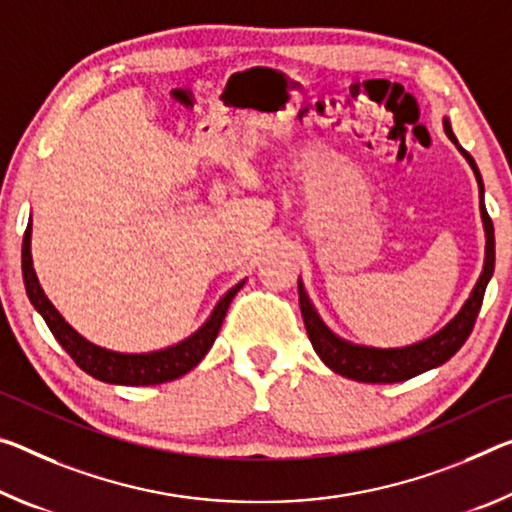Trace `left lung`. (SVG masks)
<instances>
[{"mask_svg": "<svg viewBox=\"0 0 512 512\" xmlns=\"http://www.w3.org/2000/svg\"><path fill=\"white\" fill-rule=\"evenodd\" d=\"M444 132L453 143H456V148L460 150L462 157L467 159V164L472 166L478 182V193H481V218H483V230H485V262H483L481 278H478L472 294H469V298L465 300V305L460 307V312L453 316V319L446 323L440 332H435L433 337L424 339V342H417L403 348L360 346L337 337L335 332L323 323L319 312L314 310L303 282L298 280L300 312H303L307 337H310L316 355H319L326 367H330L335 373H342V376L351 380H360V383H378V385L401 383V380L415 378L428 369L440 367V364L453 358V355L460 351V346L467 342V337L472 335L474 330L476 316L481 312L485 287H488V282L494 273V225L483 202V177L478 173L476 161L472 159V154L462 148L456 136H453L451 125L446 118H444Z\"/></svg>", "mask_w": 512, "mask_h": 512, "instance_id": "8db88e82", "label": "left lung"}]
</instances>
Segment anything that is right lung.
<instances>
[{
  "mask_svg": "<svg viewBox=\"0 0 512 512\" xmlns=\"http://www.w3.org/2000/svg\"><path fill=\"white\" fill-rule=\"evenodd\" d=\"M22 278L31 305L36 307V312L40 316H43L47 328H50L52 335L56 337V342L66 348V353L77 362L79 369H84L88 376L102 380V383L132 387L168 383V380L180 378L196 367V364L205 358L209 348H212L214 339L218 337V330L223 326L227 307H230L232 298L237 296V291L243 287V282H239L237 287L227 291V294L218 300V305L214 307L212 316L205 321V326L198 328L191 337H186L184 342L152 353H118L81 337L79 332L59 314V310L52 305V300L45 296V291L36 278L34 259H31V218L22 239Z\"/></svg>",
  "mask_w": 512,
  "mask_h": 512,
  "instance_id": "right-lung-1",
  "label": "right lung"
}]
</instances>
